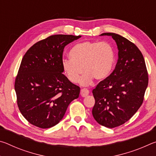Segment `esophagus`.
<instances>
[{
	"mask_svg": "<svg viewBox=\"0 0 156 156\" xmlns=\"http://www.w3.org/2000/svg\"><path fill=\"white\" fill-rule=\"evenodd\" d=\"M89 94V91L86 88H84V89H82L80 90V95L81 96L83 97H86L87 96H88Z\"/></svg>",
	"mask_w": 156,
	"mask_h": 156,
	"instance_id": "1",
	"label": "esophagus"
}]
</instances>
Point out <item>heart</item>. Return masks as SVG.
I'll use <instances>...</instances> for the list:
<instances>
[{"instance_id":"1","label":"heart","mask_w":156,"mask_h":156,"mask_svg":"<svg viewBox=\"0 0 156 156\" xmlns=\"http://www.w3.org/2000/svg\"><path fill=\"white\" fill-rule=\"evenodd\" d=\"M69 56L71 59L62 60L63 72L73 83H78L84 71L86 72L80 80L83 85H88L94 78H106L115 62L114 50L107 42L84 41L76 44L71 49Z\"/></svg>"}]
</instances>
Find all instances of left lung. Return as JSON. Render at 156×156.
<instances>
[{
  "label": "left lung",
  "instance_id": "obj_1",
  "mask_svg": "<svg viewBox=\"0 0 156 156\" xmlns=\"http://www.w3.org/2000/svg\"><path fill=\"white\" fill-rule=\"evenodd\" d=\"M100 36H111L115 41L118 60L113 72L92 91V114L100 125L114 128L127 122L140 107L149 77L144 57L135 44L114 33Z\"/></svg>",
  "mask_w": 156,
  "mask_h": 156
}]
</instances>
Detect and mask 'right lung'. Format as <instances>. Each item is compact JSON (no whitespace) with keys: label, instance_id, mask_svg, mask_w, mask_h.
Listing matches in <instances>:
<instances>
[{"label":"right lung","instance_id":"1","mask_svg":"<svg viewBox=\"0 0 156 156\" xmlns=\"http://www.w3.org/2000/svg\"><path fill=\"white\" fill-rule=\"evenodd\" d=\"M81 36H50L31 46L23 56L14 88L18 107L29 122L42 129L57 125L80 89L62 74L65 47Z\"/></svg>","mask_w":156,"mask_h":156}]
</instances>
